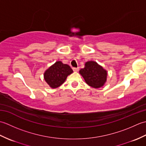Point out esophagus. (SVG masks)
I'll return each instance as SVG.
<instances>
[{
	"label": "esophagus",
	"instance_id": "34e87169",
	"mask_svg": "<svg viewBox=\"0 0 146 146\" xmlns=\"http://www.w3.org/2000/svg\"><path fill=\"white\" fill-rule=\"evenodd\" d=\"M74 71H78L79 70V68H73Z\"/></svg>",
	"mask_w": 146,
	"mask_h": 146
}]
</instances>
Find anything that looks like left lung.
<instances>
[{"instance_id": "1", "label": "left lung", "mask_w": 146, "mask_h": 146, "mask_svg": "<svg viewBox=\"0 0 146 146\" xmlns=\"http://www.w3.org/2000/svg\"><path fill=\"white\" fill-rule=\"evenodd\" d=\"M79 73L85 82L93 88H100L107 82V71L94 61L86 62L85 67L82 68Z\"/></svg>"}]
</instances>
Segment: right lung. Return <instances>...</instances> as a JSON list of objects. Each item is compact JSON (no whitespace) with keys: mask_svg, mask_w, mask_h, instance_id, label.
<instances>
[{"mask_svg":"<svg viewBox=\"0 0 146 146\" xmlns=\"http://www.w3.org/2000/svg\"><path fill=\"white\" fill-rule=\"evenodd\" d=\"M73 72L69 65L58 61L45 71L44 78L51 88H56L63 84L67 76Z\"/></svg>","mask_w":146,"mask_h":146,"instance_id":"obj_1","label":"right lung"}]
</instances>
